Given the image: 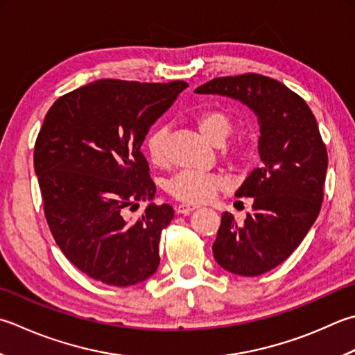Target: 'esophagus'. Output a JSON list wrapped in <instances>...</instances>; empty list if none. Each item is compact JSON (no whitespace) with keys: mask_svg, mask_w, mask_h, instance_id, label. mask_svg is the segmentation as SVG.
<instances>
[{"mask_svg":"<svg viewBox=\"0 0 355 355\" xmlns=\"http://www.w3.org/2000/svg\"><path fill=\"white\" fill-rule=\"evenodd\" d=\"M193 209H197V206H193V205H178L175 207L177 214H183V215H187L189 212H192Z\"/></svg>","mask_w":355,"mask_h":355,"instance_id":"1","label":"esophagus"}]
</instances>
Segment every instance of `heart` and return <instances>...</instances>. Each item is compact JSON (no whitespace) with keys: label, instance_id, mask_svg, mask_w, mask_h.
Wrapping results in <instances>:
<instances>
[{"label":"heart","instance_id":"obj_1","mask_svg":"<svg viewBox=\"0 0 355 355\" xmlns=\"http://www.w3.org/2000/svg\"><path fill=\"white\" fill-rule=\"evenodd\" d=\"M197 129L207 141L221 144L232 132V121L221 110H205L196 118ZM146 152L155 166H163L168 162L166 157V129L157 128L146 138ZM226 182L217 173H205L198 171H183L168 183L171 196L184 203H206L211 201L215 193Z\"/></svg>","mask_w":355,"mask_h":355}]
</instances>
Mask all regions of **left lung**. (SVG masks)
I'll return each instance as SVG.
<instances>
[{
  "mask_svg": "<svg viewBox=\"0 0 355 355\" xmlns=\"http://www.w3.org/2000/svg\"><path fill=\"white\" fill-rule=\"evenodd\" d=\"M245 104L260 126V168L235 197L254 200L239 225L221 214L214 259L229 272L255 277L279 266L306 237L320 212L328 154L314 114L293 90L268 76H221L193 90Z\"/></svg>",
  "mask_w": 355,
  "mask_h": 355,
  "instance_id": "1",
  "label": "left lung"
}]
</instances>
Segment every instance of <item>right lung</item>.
Masks as SVG:
<instances>
[{
	"instance_id": "add662e5",
	"label": "right lung",
	"mask_w": 355,
	"mask_h": 355,
	"mask_svg": "<svg viewBox=\"0 0 355 355\" xmlns=\"http://www.w3.org/2000/svg\"><path fill=\"white\" fill-rule=\"evenodd\" d=\"M186 87L98 80L49 109L33 154L46 220L62 254L90 279L132 286L155 274L159 234L173 209L152 203L141 144ZM140 200L150 205L130 219L127 211Z\"/></svg>"
}]
</instances>
